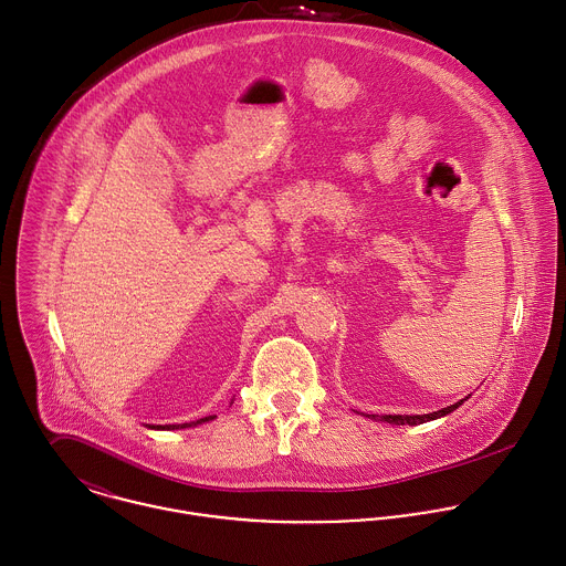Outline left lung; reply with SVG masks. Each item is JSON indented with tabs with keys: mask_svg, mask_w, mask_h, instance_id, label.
I'll use <instances>...</instances> for the list:
<instances>
[{
	"mask_svg": "<svg viewBox=\"0 0 566 566\" xmlns=\"http://www.w3.org/2000/svg\"><path fill=\"white\" fill-rule=\"evenodd\" d=\"M463 403V399L461 401H457V403H452V406H448V408H441V410H437V412H428V415H384V417H379V421H388V423H395V426H403V423H408V426H417V423H423V421H430V419H437V417H443V415H448V412H452L454 408H459ZM374 419H376V415H374Z\"/></svg>",
	"mask_w": 566,
	"mask_h": 566,
	"instance_id": "left-lung-1",
	"label": "left lung"
}]
</instances>
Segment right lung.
<instances>
[{
	"mask_svg": "<svg viewBox=\"0 0 566 566\" xmlns=\"http://www.w3.org/2000/svg\"><path fill=\"white\" fill-rule=\"evenodd\" d=\"M210 419H214V417H203V419H197V421H190V423H169V426H151V428H163V430H178V428H189V426H197V423H201V421H210Z\"/></svg>",
	"mask_w": 566,
	"mask_h": 566,
	"instance_id": "obj_1",
	"label": "right lung"
}]
</instances>
